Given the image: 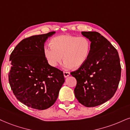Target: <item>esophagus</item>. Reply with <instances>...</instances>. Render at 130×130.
<instances>
[{"mask_svg": "<svg viewBox=\"0 0 130 130\" xmlns=\"http://www.w3.org/2000/svg\"><path fill=\"white\" fill-rule=\"evenodd\" d=\"M63 74H64V76L65 78L68 77L70 75V72H66V71H64L63 72Z\"/></svg>", "mask_w": 130, "mask_h": 130, "instance_id": "obj_1", "label": "esophagus"}]
</instances>
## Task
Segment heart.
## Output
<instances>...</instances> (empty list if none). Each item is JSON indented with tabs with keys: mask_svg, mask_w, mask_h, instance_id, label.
I'll list each match as a JSON object with an SVG mask.
<instances>
[{
	"mask_svg": "<svg viewBox=\"0 0 130 130\" xmlns=\"http://www.w3.org/2000/svg\"><path fill=\"white\" fill-rule=\"evenodd\" d=\"M92 43L87 37L72 35H61L53 38L51 46H45L43 49L49 64L57 67L62 60L66 68H78L89 59Z\"/></svg>",
	"mask_w": 130,
	"mask_h": 130,
	"instance_id": "heart-1",
	"label": "heart"
}]
</instances>
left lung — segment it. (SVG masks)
Returning a JSON list of instances; mask_svg holds the SVG:
<instances>
[{
	"label": "left lung",
	"instance_id": "1",
	"mask_svg": "<svg viewBox=\"0 0 130 130\" xmlns=\"http://www.w3.org/2000/svg\"><path fill=\"white\" fill-rule=\"evenodd\" d=\"M90 40L92 49L86 63L70 72L76 79L75 96L85 107H93L107 102L118 89L121 66L118 51L97 32H81Z\"/></svg>",
	"mask_w": 130,
	"mask_h": 130
}]
</instances>
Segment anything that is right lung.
Listing matches in <instances>:
<instances>
[{
  "label": "right lung",
  "mask_w": 130,
  "mask_h": 130,
  "mask_svg": "<svg viewBox=\"0 0 130 130\" xmlns=\"http://www.w3.org/2000/svg\"><path fill=\"white\" fill-rule=\"evenodd\" d=\"M55 33L22 40L9 57L11 89L16 98L30 108L42 110L52 106L64 82L62 71L49 65L43 52L45 41Z\"/></svg>",
  "instance_id": "right-lung-1"
}]
</instances>
